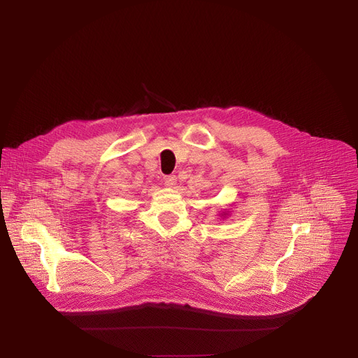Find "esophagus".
Returning <instances> with one entry per match:
<instances>
[{"label": "esophagus", "instance_id": "34e87169", "mask_svg": "<svg viewBox=\"0 0 358 358\" xmlns=\"http://www.w3.org/2000/svg\"><path fill=\"white\" fill-rule=\"evenodd\" d=\"M164 184L166 187H174L177 184V177L176 176H165L164 177Z\"/></svg>", "mask_w": 358, "mask_h": 358}]
</instances>
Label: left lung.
Here are the masks:
<instances>
[{
    "mask_svg": "<svg viewBox=\"0 0 358 358\" xmlns=\"http://www.w3.org/2000/svg\"><path fill=\"white\" fill-rule=\"evenodd\" d=\"M219 216L224 219V217H228V216H229V213H228L227 210H223V212H220V213H219Z\"/></svg>",
    "mask_w": 358,
    "mask_h": 358,
    "instance_id": "8db88e82",
    "label": "left lung"
}]
</instances>
